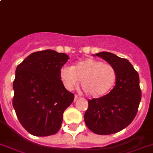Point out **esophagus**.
<instances>
[{"label":"esophagus","instance_id":"obj_1","mask_svg":"<svg viewBox=\"0 0 153 153\" xmlns=\"http://www.w3.org/2000/svg\"><path fill=\"white\" fill-rule=\"evenodd\" d=\"M79 96L78 95H74V102L77 100H79Z\"/></svg>","mask_w":153,"mask_h":153}]
</instances>
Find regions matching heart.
I'll list each match as a JSON object with an SVG mask.
<instances>
[{"label":"heart","mask_w":153,"mask_h":153,"mask_svg":"<svg viewBox=\"0 0 153 153\" xmlns=\"http://www.w3.org/2000/svg\"><path fill=\"white\" fill-rule=\"evenodd\" d=\"M60 79L68 90L81 86L88 96L98 98L106 95L117 81V71L109 63L93 58L79 61L73 67L64 65L60 69Z\"/></svg>","instance_id":"1"}]
</instances>
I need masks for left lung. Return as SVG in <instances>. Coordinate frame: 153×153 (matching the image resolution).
Here are the masks:
<instances>
[{
  "label": "left lung",
  "instance_id": "left-lung-1",
  "mask_svg": "<svg viewBox=\"0 0 153 153\" xmlns=\"http://www.w3.org/2000/svg\"><path fill=\"white\" fill-rule=\"evenodd\" d=\"M96 56L115 68L116 84L108 94L88 100L84 120L95 134L106 135L123 130L132 122L138 112L142 91L138 72L127 59L109 52H100Z\"/></svg>",
  "mask_w": 153,
  "mask_h": 153
}]
</instances>
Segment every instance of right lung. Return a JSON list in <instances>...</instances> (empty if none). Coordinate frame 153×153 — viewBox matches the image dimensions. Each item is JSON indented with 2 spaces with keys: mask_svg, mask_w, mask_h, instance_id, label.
I'll use <instances>...</instances> for the list:
<instances>
[{
  "mask_svg": "<svg viewBox=\"0 0 153 153\" xmlns=\"http://www.w3.org/2000/svg\"><path fill=\"white\" fill-rule=\"evenodd\" d=\"M68 59L64 53L45 50L18 65L12 103L19 122L31 134L52 135L61 128L63 114L74 99L60 79V69Z\"/></svg>",
  "mask_w": 153,
  "mask_h": 153,
  "instance_id": "1",
  "label": "right lung"
}]
</instances>
